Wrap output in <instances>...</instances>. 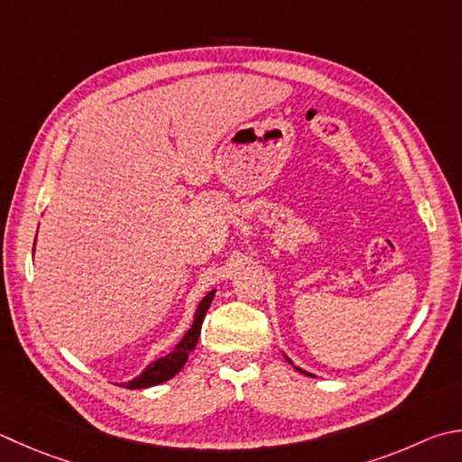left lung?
Instances as JSON below:
<instances>
[{
	"label": "left lung",
	"instance_id": "obj_1",
	"mask_svg": "<svg viewBox=\"0 0 462 462\" xmlns=\"http://www.w3.org/2000/svg\"><path fill=\"white\" fill-rule=\"evenodd\" d=\"M287 362H289V364H292V362H291V359H289V357H287ZM295 370H299V372H303V370H300V367H295ZM303 374H305V375H311V374H307V372H303Z\"/></svg>",
	"mask_w": 462,
	"mask_h": 462
}]
</instances>
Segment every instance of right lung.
<instances>
[{"mask_svg":"<svg viewBox=\"0 0 462 462\" xmlns=\"http://www.w3.org/2000/svg\"><path fill=\"white\" fill-rule=\"evenodd\" d=\"M216 295V291L208 292V295L199 300L198 305V311L194 317V325H191V329L183 335V339L175 346V349L171 354H167L165 357H159L155 362H151L143 374L137 375L135 380H131L125 383V388L129 390H141V388H151V385H157V383H163L167 380H171V377L178 374L183 364L188 362V356L191 354V349L196 347V343L199 339V333H202V323H204V317L209 303H212V299Z\"/></svg>","mask_w":462,"mask_h":462,"instance_id":"add662e5","label":"right lung"}]
</instances>
